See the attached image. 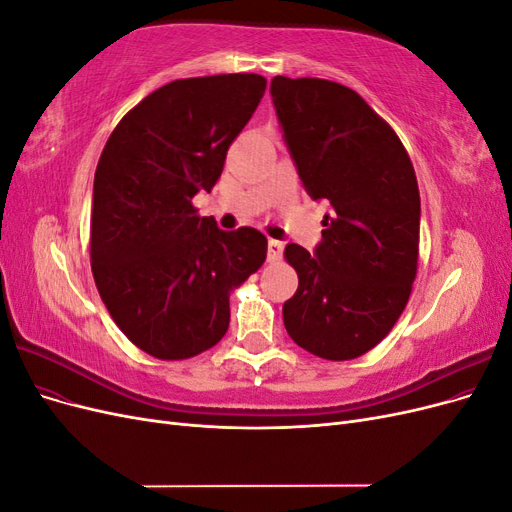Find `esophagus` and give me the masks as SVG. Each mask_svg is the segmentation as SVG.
<instances>
[{
  "mask_svg": "<svg viewBox=\"0 0 512 512\" xmlns=\"http://www.w3.org/2000/svg\"><path fill=\"white\" fill-rule=\"evenodd\" d=\"M284 254V243L277 239H269V250H267V260L269 262H280Z\"/></svg>",
  "mask_w": 512,
  "mask_h": 512,
  "instance_id": "1",
  "label": "esophagus"
}]
</instances>
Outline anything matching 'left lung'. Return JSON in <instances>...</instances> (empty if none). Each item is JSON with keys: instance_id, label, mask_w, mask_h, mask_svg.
Returning a JSON list of instances; mask_svg holds the SVG:
<instances>
[{"instance_id": "1", "label": "left lung", "mask_w": 512, "mask_h": 512, "mask_svg": "<svg viewBox=\"0 0 512 512\" xmlns=\"http://www.w3.org/2000/svg\"><path fill=\"white\" fill-rule=\"evenodd\" d=\"M271 98L305 192L331 205L312 254L286 245L299 275L284 303L286 331L320 359L350 361L389 335L410 299L421 228L414 168L389 123L350 87L275 76Z\"/></svg>"}]
</instances>
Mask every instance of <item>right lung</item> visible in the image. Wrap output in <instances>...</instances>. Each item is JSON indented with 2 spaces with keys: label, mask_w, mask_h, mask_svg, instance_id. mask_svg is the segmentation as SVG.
Masks as SVG:
<instances>
[{
  "label": "right lung",
  "mask_w": 512,
  "mask_h": 512,
  "mask_svg": "<svg viewBox=\"0 0 512 512\" xmlns=\"http://www.w3.org/2000/svg\"><path fill=\"white\" fill-rule=\"evenodd\" d=\"M267 79L218 74L149 94L108 136L94 177L91 271L117 327L164 361L190 359L228 331L230 290L267 258L256 228L222 230L192 207L220 179Z\"/></svg>",
  "instance_id": "add662e5"
}]
</instances>
